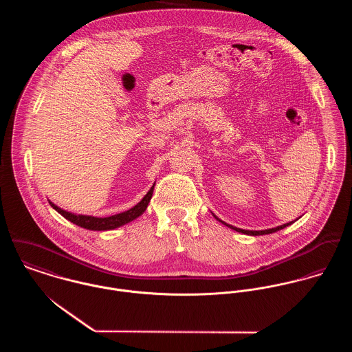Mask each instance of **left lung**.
<instances>
[{"label": "left lung", "mask_w": 352, "mask_h": 352, "mask_svg": "<svg viewBox=\"0 0 352 352\" xmlns=\"http://www.w3.org/2000/svg\"><path fill=\"white\" fill-rule=\"evenodd\" d=\"M214 215V218L217 219V221H219L221 223H223V225H226L228 228H230V229H233V230H236V232H240V233H244V234H248V236H263V234H271V233H275V232H278V230H280V229H285L286 226H289V225H292L294 221H292V222H289V223H283V225H280V226H276V228H272V229H265V230H244V229H240V228H236V226H232V225H229V223H225L223 221H221L215 214H212ZM297 221V219H296Z\"/></svg>", "instance_id": "8db88e82"}]
</instances>
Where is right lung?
I'll return each instance as SVG.
<instances>
[{
    "mask_svg": "<svg viewBox=\"0 0 352 352\" xmlns=\"http://www.w3.org/2000/svg\"><path fill=\"white\" fill-rule=\"evenodd\" d=\"M155 184V183H154ZM154 184L151 186V190L148 191V194L142 198V201H138L134 207L129 208L127 211L111 215V217H94V215H85V214H76V212H70L66 211L63 208H60L59 206H56L55 203L49 201L51 207L58 211L63 218H66L67 221L73 222L77 226H81L84 229L88 230H113L116 228H120L134 219H137L138 217H141L151 201V197H153V190H154Z\"/></svg>",
    "mask_w": 352,
    "mask_h": 352,
    "instance_id": "add662e5",
    "label": "right lung"
}]
</instances>
